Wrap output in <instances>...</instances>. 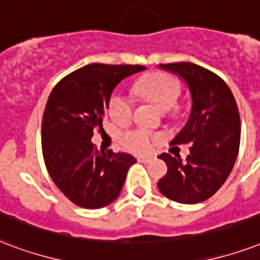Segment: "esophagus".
I'll use <instances>...</instances> for the list:
<instances>
[{"mask_svg":"<svg viewBox=\"0 0 260 260\" xmlns=\"http://www.w3.org/2000/svg\"><path fill=\"white\" fill-rule=\"evenodd\" d=\"M151 161V158H148V156H139L138 162H142V164H148V162Z\"/></svg>","mask_w":260,"mask_h":260,"instance_id":"obj_1","label":"esophagus"}]
</instances>
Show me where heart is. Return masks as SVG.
Here are the masks:
<instances>
[{"label":"heart","mask_w":260,"mask_h":260,"mask_svg":"<svg viewBox=\"0 0 260 260\" xmlns=\"http://www.w3.org/2000/svg\"><path fill=\"white\" fill-rule=\"evenodd\" d=\"M135 91L152 101L162 110H170L177 106L178 99L181 96V84L176 77L158 72L138 80L135 84ZM108 112L113 121L125 124L134 116V101L121 91H116L109 99ZM158 139V135L144 128H134L121 135V143L131 151L148 152L151 151Z\"/></svg>","instance_id":"b5f03b06"}]
</instances>
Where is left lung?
Returning <instances> with one entry per match:
<instances>
[{"instance_id": "obj_1", "label": "left lung", "mask_w": 260, "mask_h": 260, "mask_svg": "<svg viewBox=\"0 0 260 260\" xmlns=\"http://www.w3.org/2000/svg\"><path fill=\"white\" fill-rule=\"evenodd\" d=\"M177 73L191 91L192 109L188 122L170 144H191L189 155H159L168 172L158 188L168 199L195 205L222 187L231 174L240 147V114L231 88L221 77L192 62L161 64Z\"/></svg>"}]
</instances>
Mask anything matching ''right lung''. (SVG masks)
<instances>
[{"instance_id": "obj_1", "label": "right lung", "mask_w": 260, "mask_h": 260, "mask_svg": "<svg viewBox=\"0 0 260 260\" xmlns=\"http://www.w3.org/2000/svg\"><path fill=\"white\" fill-rule=\"evenodd\" d=\"M144 69L90 64L67 75L50 92L42 120L43 159L57 188L79 207L101 209L116 201L136 162L126 152L98 151L91 138L102 128L114 87Z\"/></svg>"}]
</instances>
